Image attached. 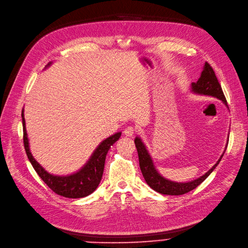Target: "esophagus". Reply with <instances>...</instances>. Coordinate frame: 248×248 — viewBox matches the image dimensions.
Segmentation results:
<instances>
[{"mask_svg": "<svg viewBox=\"0 0 248 248\" xmlns=\"http://www.w3.org/2000/svg\"><path fill=\"white\" fill-rule=\"evenodd\" d=\"M124 135L126 137H133L135 135V133H136V130H135L133 126H127L126 128H124Z\"/></svg>", "mask_w": 248, "mask_h": 248, "instance_id": "1", "label": "esophagus"}]
</instances>
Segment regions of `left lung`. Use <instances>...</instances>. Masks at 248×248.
Masks as SVG:
<instances>
[{
	"label": "left lung",
	"mask_w": 248,
	"mask_h": 248,
	"mask_svg": "<svg viewBox=\"0 0 248 248\" xmlns=\"http://www.w3.org/2000/svg\"><path fill=\"white\" fill-rule=\"evenodd\" d=\"M190 89H191V92H193L195 94L211 96V97L217 98L228 107L227 101H226L224 93L221 88V85L216 77V75H215L214 70L208 62L203 64V69L199 80L196 83H191ZM135 144H136V148L139 155L140 168H141L142 174L147 182V185L151 188H153L155 191L162 193V195H169V196L185 195V193L195 189L212 173L213 170L217 167V165L220 163V161L225 153V150H224L223 154L221 155L216 164H215L203 175L200 176L197 179H193L191 181L177 182V181L169 180L159 173L154 165L153 159L151 157L149 151L141 138L136 137ZM226 148H227V145H226Z\"/></svg>",
	"instance_id": "obj_1"
}]
</instances>
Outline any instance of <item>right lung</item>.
Instances as JSON below:
<instances>
[{
	"instance_id": "right-lung-1",
	"label": "right lung",
	"mask_w": 248,
	"mask_h": 248,
	"mask_svg": "<svg viewBox=\"0 0 248 248\" xmlns=\"http://www.w3.org/2000/svg\"><path fill=\"white\" fill-rule=\"evenodd\" d=\"M51 62H48L46 69L51 66ZM21 116H22L23 124V142L27 157L31 165L36 171V173L46 182V186L51 190L55 191L57 195L69 199H80L91 195L98 187L101 181L107 152H108L110 147L121 138L122 133H115L103 140L98 147L94 150L89 160L78 171L68 175H55L47 172L32 156L25 126L24 109L22 110Z\"/></svg>"
}]
</instances>
